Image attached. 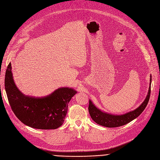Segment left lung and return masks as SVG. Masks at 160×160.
Wrapping results in <instances>:
<instances>
[{
    "label": "left lung",
    "instance_id": "obj_1",
    "mask_svg": "<svg viewBox=\"0 0 160 160\" xmlns=\"http://www.w3.org/2000/svg\"><path fill=\"white\" fill-rule=\"evenodd\" d=\"M151 76L150 78V86L148 96H146L144 101L133 111H131L123 115H113L111 114L102 112L101 110L98 109L89 100L88 104V111L92 119L98 124L109 128L118 127L126 125L130 122L137 117H138L142 111L146 108L150 98L151 94Z\"/></svg>",
    "mask_w": 160,
    "mask_h": 160
}]
</instances>
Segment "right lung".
I'll return each mask as SVG.
<instances>
[{
  "mask_svg": "<svg viewBox=\"0 0 160 160\" xmlns=\"http://www.w3.org/2000/svg\"><path fill=\"white\" fill-rule=\"evenodd\" d=\"M11 63L5 75V89L8 99L16 117L25 125L38 129H56L64 123L69 103L77 91L61 87L50 95L35 98L25 96L13 80Z\"/></svg>",
  "mask_w": 160,
  "mask_h": 160,
  "instance_id": "obj_1",
  "label": "right lung"
}]
</instances>
